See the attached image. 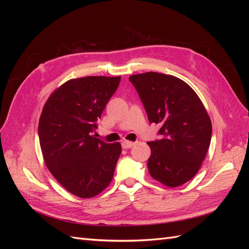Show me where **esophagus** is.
Instances as JSON below:
<instances>
[{
    "mask_svg": "<svg viewBox=\"0 0 249 249\" xmlns=\"http://www.w3.org/2000/svg\"><path fill=\"white\" fill-rule=\"evenodd\" d=\"M134 145H135V142H132V141H129V140H124L122 142L123 148H130V147H132Z\"/></svg>",
    "mask_w": 249,
    "mask_h": 249,
    "instance_id": "34e87169",
    "label": "esophagus"
}]
</instances>
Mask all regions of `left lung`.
I'll use <instances>...</instances> for the list:
<instances>
[{
  "instance_id": "8db88e82",
  "label": "left lung",
  "mask_w": 249,
  "mask_h": 249,
  "mask_svg": "<svg viewBox=\"0 0 249 249\" xmlns=\"http://www.w3.org/2000/svg\"><path fill=\"white\" fill-rule=\"evenodd\" d=\"M150 124H159L161 139L149 141L147 168L167 187L190 180L199 170L212 137V124L194 90L180 79L149 71L129 78Z\"/></svg>"
}]
</instances>
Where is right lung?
<instances>
[{"label": "right lung", "mask_w": 249, "mask_h": 249, "mask_svg": "<svg viewBox=\"0 0 249 249\" xmlns=\"http://www.w3.org/2000/svg\"><path fill=\"white\" fill-rule=\"evenodd\" d=\"M120 77H85L67 81L44 105L38 136L44 162L65 189L93 197L111 183L120 143L95 138L97 120L119 85Z\"/></svg>", "instance_id": "add662e5"}]
</instances>
